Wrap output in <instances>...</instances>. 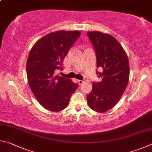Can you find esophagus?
I'll list each match as a JSON object with an SVG mask.
<instances>
[{"mask_svg":"<svg viewBox=\"0 0 152 152\" xmlns=\"http://www.w3.org/2000/svg\"><path fill=\"white\" fill-rule=\"evenodd\" d=\"M78 83L79 85H82L84 83V81L83 80H78Z\"/></svg>","mask_w":152,"mask_h":152,"instance_id":"1","label":"esophagus"}]
</instances>
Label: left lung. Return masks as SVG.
I'll return each mask as SVG.
<instances>
[{
	"instance_id": "left-lung-1",
	"label": "left lung",
	"mask_w": 152,
	"mask_h": 152,
	"mask_svg": "<svg viewBox=\"0 0 152 152\" xmlns=\"http://www.w3.org/2000/svg\"><path fill=\"white\" fill-rule=\"evenodd\" d=\"M97 57V71L102 81L93 83L87 96L89 107L98 113H105L120 100L129 78V60L121 44L111 34L99 31L87 32Z\"/></svg>"
}]
</instances>
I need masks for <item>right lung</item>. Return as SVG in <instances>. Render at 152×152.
<instances>
[{"label": "right lung", "mask_w": 152, "mask_h": 152, "mask_svg": "<svg viewBox=\"0 0 152 152\" xmlns=\"http://www.w3.org/2000/svg\"><path fill=\"white\" fill-rule=\"evenodd\" d=\"M80 34L78 31L52 32L38 40L28 54L26 75L29 87L40 104L50 111L65 109L78 87L71 79L55 75V71L61 69L64 58Z\"/></svg>", "instance_id": "1"}]
</instances>
